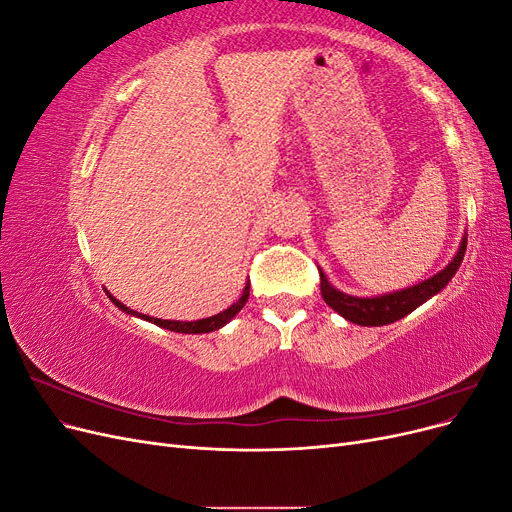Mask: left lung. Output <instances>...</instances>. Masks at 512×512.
Instances as JSON below:
<instances>
[{
  "label": "left lung",
  "instance_id": "1",
  "mask_svg": "<svg viewBox=\"0 0 512 512\" xmlns=\"http://www.w3.org/2000/svg\"><path fill=\"white\" fill-rule=\"evenodd\" d=\"M466 243H468V237H463L457 256L448 262V267H444L438 275H433L429 280L410 286L406 290L382 294V297H374V299L350 297V294L335 290L327 282L324 273L320 271L322 299L329 307H333L337 314H342L346 320L354 324H361V327H382V324H391L399 318L408 316L412 309L431 299L433 294H438L448 282H451V277L457 273L461 265L463 254H466Z\"/></svg>",
  "mask_w": 512,
  "mask_h": 512
}]
</instances>
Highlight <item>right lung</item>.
<instances>
[{
	"label": "right lung",
	"mask_w": 512,
	"mask_h": 512,
	"mask_svg": "<svg viewBox=\"0 0 512 512\" xmlns=\"http://www.w3.org/2000/svg\"><path fill=\"white\" fill-rule=\"evenodd\" d=\"M247 299H250V284L245 286V290H243V294H241V299H239L237 303H232L228 309H224V312L215 314V316H211V318L196 320V322H177V320H162V318H149V316H143V314H136V312H132V309H128L126 305L119 303L117 299L111 297V301H113L119 309H123V312H126V314L141 316V318H145V320H149V322H153V324H158V327L168 329V331H175V333H209V331H218V329L224 327L226 322H230L232 318H235V316L241 312L243 305L247 303Z\"/></svg>",
	"instance_id": "right-lung-1"
}]
</instances>
